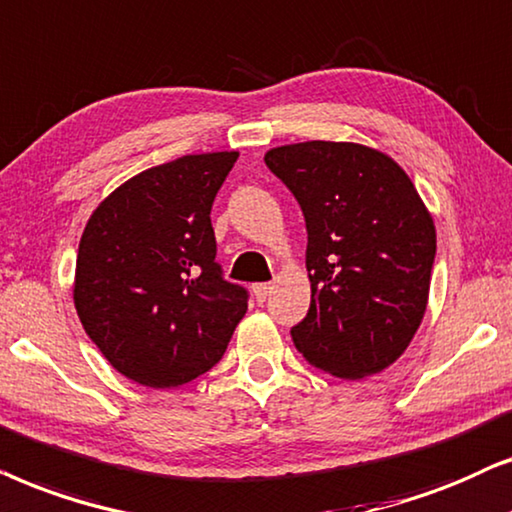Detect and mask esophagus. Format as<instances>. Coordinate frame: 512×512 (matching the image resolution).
<instances>
[{
	"instance_id": "34e87169",
	"label": "esophagus",
	"mask_w": 512,
	"mask_h": 512,
	"mask_svg": "<svg viewBox=\"0 0 512 512\" xmlns=\"http://www.w3.org/2000/svg\"><path fill=\"white\" fill-rule=\"evenodd\" d=\"M271 290H274V285L271 283H255L252 285V292H255V299L257 302H267V297L271 295Z\"/></svg>"
}]
</instances>
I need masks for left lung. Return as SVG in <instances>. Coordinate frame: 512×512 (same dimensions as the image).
<instances>
[{
	"label": "left lung",
	"mask_w": 512,
	"mask_h": 512,
	"mask_svg": "<svg viewBox=\"0 0 512 512\" xmlns=\"http://www.w3.org/2000/svg\"><path fill=\"white\" fill-rule=\"evenodd\" d=\"M304 213L311 306L297 351L339 379L393 365L426 313L435 224L403 168L356 142H297L264 154Z\"/></svg>",
	"instance_id": "8db88e82"
}]
</instances>
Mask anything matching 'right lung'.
I'll list each match as a JSON object with an SVG mask.
<instances>
[{"mask_svg": "<svg viewBox=\"0 0 512 512\" xmlns=\"http://www.w3.org/2000/svg\"><path fill=\"white\" fill-rule=\"evenodd\" d=\"M238 152L187 154L142 170L88 217L74 306L114 370L149 388L208 372L248 311L222 278L210 208Z\"/></svg>", "mask_w": 512, "mask_h": 512, "instance_id": "obj_1", "label": "right lung"}]
</instances>
